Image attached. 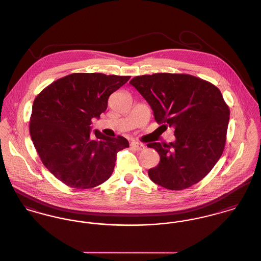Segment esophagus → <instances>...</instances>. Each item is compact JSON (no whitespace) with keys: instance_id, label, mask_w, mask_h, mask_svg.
<instances>
[{"instance_id":"esophagus-1","label":"esophagus","mask_w":261,"mask_h":261,"mask_svg":"<svg viewBox=\"0 0 261 261\" xmlns=\"http://www.w3.org/2000/svg\"><path fill=\"white\" fill-rule=\"evenodd\" d=\"M130 145H132V147H134L136 150H142V149H144L145 148V145L144 144H142V143H140V142H138V141H133L132 143H130Z\"/></svg>"}]
</instances>
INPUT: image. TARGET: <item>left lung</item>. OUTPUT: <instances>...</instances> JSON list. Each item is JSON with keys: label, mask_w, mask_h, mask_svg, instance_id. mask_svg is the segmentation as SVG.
I'll return each instance as SVG.
<instances>
[{"label": "left lung", "mask_w": 261, "mask_h": 261, "mask_svg": "<svg viewBox=\"0 0 261 261\" xmlns=\"http://www.w3.org/2000/svg\"><path fill=\"white\" fill-rule=\"evenodd\" d=\"M129 84L151 107L159 127L174 128V142L147 144L160 156L159 164L148 170L151 181L169 190H183L201 181L226 144L229 109L221 91L189 74L142 75Z\"/></svg>", "instance_id": "left-lung-1"}]
</instances>
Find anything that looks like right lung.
I'll return each instance as SVG.
<instances>
[{"instance_id":"right-lung-1","label":"right lung","mask_w":261,"mask_h":261,"mask_svg":"<svg viewBox=\"0 0 261 261\" xmlns=\"http://www.w3.org/2000/svg\"><path fill=\"white\" fill-rule=\"evenodd\" d=\"M130 76L73 73L54 81L35 99L30 134L43 165L59 181L75 189H90L107 181L117 153L128 147L121 136L109 138L95 130L112 93Z\"/></svg>"}]
</instances>
